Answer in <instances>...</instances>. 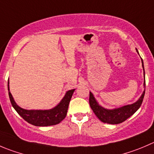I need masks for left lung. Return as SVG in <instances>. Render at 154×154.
I'll return each instance as SVG.
<instances>
[{
  "mask_svg": "<svg viewBox=\"0 0 154 154\" xmlns=\"http://www.w3.org/2000/svg\"><path fill=\"white\" fill-rule=\"evenodd\" d=\"M142 66L144 68L143 61ZM144 86H145V83H144ZM144 93H145V91H144L139 99L134 104L123 106L120 108L113 109V110H107V109H104V107H101L95 101L92 92H89V105L95 114L97 116V117L101 122L105 123H110V124H118V123H121L127 120L129 117H130L133 113H135L138 110V109L141 107V104H142Z\"/></svg>",
  "mask_w": 154,
  "mask_h": 154,
  "instance_id": "1",
  "label": "left lung"
}]
</instances>
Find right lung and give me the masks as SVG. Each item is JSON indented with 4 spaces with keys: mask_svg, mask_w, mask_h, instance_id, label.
Instances as JSON below:
<instances>
[{
    "mask_svg": "<svg viewBox=\"0 0 154 154\" xmlns=\"http://www.w3.org/2000/svg\"><path fill=\"white\" fill-rule=\"evenodd\" d=\"M8 91L9 97H10V102L14 107L18 113L21 117L28 122V123L37 126H53L60 123L62 120L66 117L68 112V105L71 101V98L74 93V89L68 91L65 94V97L62 98L61 102L54 108L50 110H25L22 107H19L16 104L13 100V96L9 89V82H8Z\"/></svg>",
    "mask_w": 154,
    "mask_h": 154,
    "instance_id": "1",
    "label": "right lung"
}]
</instances>
